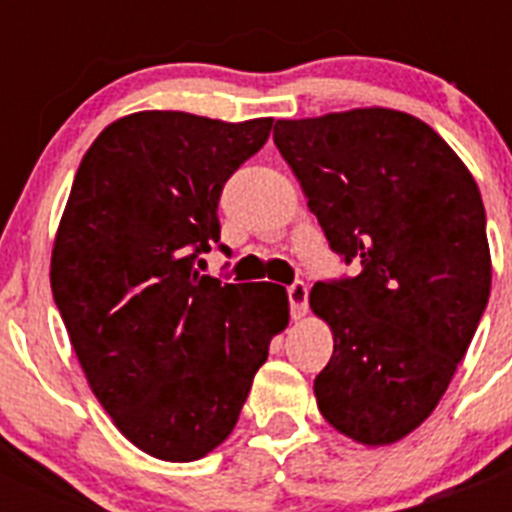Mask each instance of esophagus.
Wrapping results in <instances>:
<instances>
[{"instance_id": "esophagus-1", "label": "esophagus", "mask_w": 512, "mask_h": 512, "mask_svg": "<svg viewBox=\"0 0 512 512\" xmlns=\"http://www.w3.org/2000/svg\"><path fill=\"white\" fill-rule=\"evenodd\" d=\"M289 295V310H292V318L300 320L307 312V284L297 282L287 289Z\"/></svg>"}]
</instances>
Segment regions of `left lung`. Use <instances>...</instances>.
<instances>
[{"label": "left lung", "instance_id": "1", "mask_svg": "<svg viewBox=\"0 0 512 512\" xmlns=\"http://www.w3.org/2000/svg\"><path fill=\"white\" fill-rule=\"evenodd\" d=\"M274 143L330 248L361 264L310 289L333 333L318 410L356 443L390 446L436 410L487 307L482 194L454 148L400 110L277 120Z\"/></svg>", "mask_w": 512, "mask_h": 512}]
</instances>
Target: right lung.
<instances>
[{
	"label": "right lung",
	"instance_id": "right-lung-1",
	"mask_svg": "<svg viewBox=\"0 0 512 512\" xmlns=\"http://www.w3.org/2000/svg\"><path fill=\"white\" fill-rule=\"evenodd\" d=\"M271 122L120 117L81 158L58 223L51 289L76 359L117 431L161 461H197L233 433L289 325L284 287L197 269L220 241L223 184Z\"/></svg>",
	"mask_w": 512,
	"mask_h": 512
}]
</instances>
